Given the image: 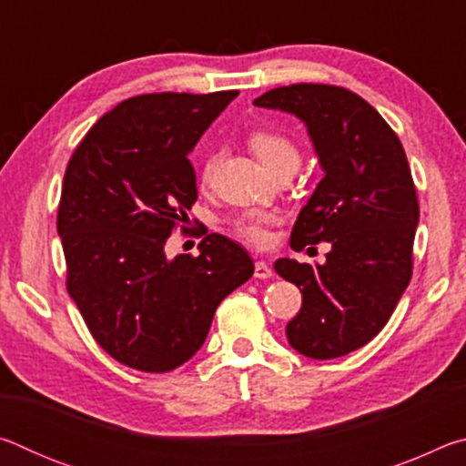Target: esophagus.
I'll list each match as a JSON object with an SVG mask.
<instances>
[{"mask_svg": "<svg viewBox=\"0 0 466 466\" xmlns=\"http://www.w3.org/2000/svg\"><path fill=\"white\" fill-rule=\"evenodd\" d=\"M271 275H273L271 267L267 265L265 261H257L255 263V278L257 279H267V278H271Z\"/></svg>", "mask_w": 466, "mask_h": 466, "instance_id": "obj_1", "label": "esophagus"}]
</instances>
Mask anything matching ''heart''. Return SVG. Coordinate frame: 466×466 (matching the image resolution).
I'll use <instances>...</instances> for the list:
<instances>
[{
	"instance_id": "heart-1",
	"label": "heart",
	"mask_w": 466,
	"mask_h": 466,
	"mask_svg": "<svg viewBox=\"0 0 466 466\" xmlns=\"http://www.w3.org/2000/svg\"><path fill=\"white\" fill-rule=\"evenodd\" d=\"M248 146L255 156L261 160L271 172H278L286 167H298L299 152L298 146L289 137L278 131H252L248 136ZM219 162V154L211 152L205 156L201 164V180L209 183L214 178L216 167ZM278 222V216L263 209H248L234 219V230L255 247H267L271 240L269 228Z\"/></svg>"
}]
</instances>
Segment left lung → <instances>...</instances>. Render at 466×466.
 <instances>
[{
  "mask_svg": "<svg viewBox=\"0 0 466 466\" xmlns=\"http://www.w3.org/2000/svg\"><path fill=\"white\" fill-rule=\"evenodd\" d=\"M252 105L298 116L325 172L289 247L329 242L327 261L278 258L275 271L302 291L289 345L312 360L341 358L380 333L411 281L420 203L405 149L374 106L339 86H281Z\"/></svg>",
  "mask_w": 466,
  "mask_h": 466,
  "instance_id": "obj_1",
  "label": "left lung"
}]
</instances>
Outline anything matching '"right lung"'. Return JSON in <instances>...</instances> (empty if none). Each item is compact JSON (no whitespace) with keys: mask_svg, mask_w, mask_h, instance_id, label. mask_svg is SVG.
<instances>
[{"mask_svg":"<svg viewBox=\"0 0 466 466\" xmlns=\"http://www.w3.org/2000/svg\"><path fill=\"white\" fill-rule=\"evenodd\" d=\"M236 96L123 100L67 164L57 214L67 291L102 350L141 372L191 360L219 302L255 273L248 252L222 234L205 236L197 257L164 250L197 201L188 154Z\"/></svg>","mask_w":466,"mask_h":466,"instance_id":"right-lung-1","label":"right lung"}]
</instances>
